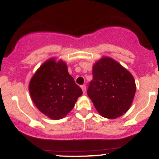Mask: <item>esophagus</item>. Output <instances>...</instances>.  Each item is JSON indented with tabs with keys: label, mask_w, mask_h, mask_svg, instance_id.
<instances>
[{
	"label": "esophagus",
	"mask_w": 159,
	"mask_h": 159,
	"mask_svg": "<svg viewBox=\"0 0 159 159\" xmlns=\"http://www.w3.org/2000/svg\"><path fill=\"white\" fill-rule=\"evenodd\" d=\"M81 89H82V91H83V93L85 94V93H86V86L85 85H82L81 86Z\"/></svg>",
	"instance_id": "obj_1"
}]
</instances>
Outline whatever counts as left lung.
<instances>
[{"instance_id":"8db88e82","label":"left lung","mask_w":159,"mask_h":159,"mask_svg":"<svg viewBox=\"0 0 159 159\" xmlns=\"http://www.w3.org/2000/svg\"><path fill=\"white\" fill-rule=\"evenodd\" d=\"M93 76L87 95L100 115L115 119L126 113L136 91L132 75L118 62L105 57L93 65Z\"/></svg>"}]
</instances>
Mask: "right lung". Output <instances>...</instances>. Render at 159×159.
I'll use <instances>...</instances> for the list:
<instances>
[{
    "mask_svg": "<svg viewBox=\"0 0 159 159\" xmlns=\"http://www.w3.org/2000/svg\"><path fill=\"white\" fill-rule=\"evenodd\" d=\"M29 91L36 107L53 120L64 117L83 93L69 74L66 64L54 58L36 71L30 81Z\"/></svg>",
    "mask_w": 159,
    "mask_h": 159,
    "instance_id": "right-lung-1",
    "label": "right lung"
}]
</instances>
